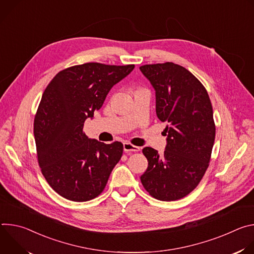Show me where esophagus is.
I'll return each instance as SVG.
<instances>
[{
  "mask_svg": "<svg viewBox=\"0 0 254 254\" xmlns=\"http://www.w3.org/2000/svg\"><path fill=\"white\" fill-rule=\"evenodd\" d=\"M140 149L136 146H133L130 142H125L124 143V151L127 153H130V152H138Z\"/></svg>",
  "mask_w": 254,
  "mask_h": 254,
  "instance_id": "34e87169",
  "label": "esophagus"
}]
</instances>
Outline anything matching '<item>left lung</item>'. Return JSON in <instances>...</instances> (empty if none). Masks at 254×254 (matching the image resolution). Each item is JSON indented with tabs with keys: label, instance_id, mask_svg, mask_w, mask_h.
Masks as SVG:
<instances>
[{
	"label": "left lung",
	"instance_id": "obj_1",
	"mask_svg": "<svg viewBox=\"0 0 254 254\" xmlns=\"http://www.w3.org/2000/svg\"><path fill=\"white\" fill-rule=\"evenodd\" d=\"M139 69L156 90L159 120L168 125L163 155L150 147L142 149L149 164L140 182L158 200L182 199L209 167L216 132L211 100L204 85L183 66L165 62Z\"/></svg>",
	"mask_w": 254,
	"mask_h": 254
}]
</instances>
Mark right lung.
Wrapping results in <instances>:
<instances>
[{"label":"right lung","instance_id":"right-lung-1","mask_svg":"<svg viewBox=\"0 0 254 254\" xmlns=\"http://www.w3.org/2000/svg\"><path fill=\"white\" fill-rule=\"evenodd\" d=\"M133 68L97 62L74 65L59 71L43 92L34 119L36 151L47 183L63 198L85 202L104 190L124 144L90 139L83 127L111 88Z\"/></svg>","mask_w":254,"mask_h":254}]
</instances>
